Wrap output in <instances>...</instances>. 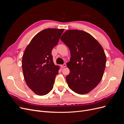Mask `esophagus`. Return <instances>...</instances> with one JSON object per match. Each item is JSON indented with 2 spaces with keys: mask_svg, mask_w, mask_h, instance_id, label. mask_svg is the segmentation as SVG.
<instances>
[{
  "mask_svg": "<svg viewBox=\"0 0 124 124\" xmlns=\"http://www.w3.org/2000/svg\"><path fill=\"white\" fill-rule=\"evenodd\" d=\"M66 66H67L66 63H65L64 64H63V65H61V67H62V68H65V67H66Z\"/></svg>",
  "mask_w": 124,
  "mask_h": 124,
  "instance_id": "34e87169",
  "label": "esophagus"
}]
</instances>
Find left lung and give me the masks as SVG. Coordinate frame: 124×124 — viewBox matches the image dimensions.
<instances>
[{"label": "left lung", "instance_id": "obj_1", "mask_svg": "<svg viewBox=\"0 0 124 124\" xmlns=\"http://www.w3.org/2000/svg\"><path fill=\"white\" fill-rule=\"evenodd\" d=\"M61 39L69 47L71 56L67 63L70 71L66 77L68 86L78 94L90 92L100 83L106 68V56L102 47L83 31H67Z\"/></svg>", "mask_w": 124, "mask_h": 124}]
</instances>
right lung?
<instances>
[{
  "label": "right lung",
  "mask_w": 124,
  "mask_h": 124,
  "mask_svg": "<svg viewBox=\"0 0 124 124\" xmlns=\"http://www.w3.org/2000/svg\"><path fill=\"white\" fill-rule=\"evenodd\" d=\"M64 29L46 28L33 37L22 57V69L27 86L36 94L43 96L53 88L59 66L53 61L52 51Z\"/></svg>",
  "instance_id": "right-lung-1"
}]
</instances>
